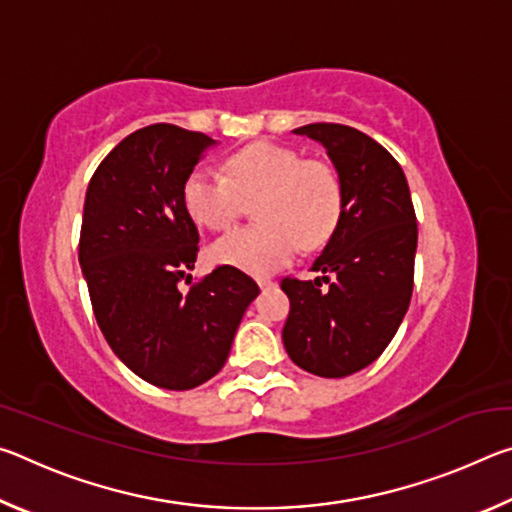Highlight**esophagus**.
<instances>
[{
    "label": "esophagus",
    "instance_id": "34e87169",
    "mask_svg": "<svg viewBox=\"0 0 512 512\" xmlns=\"http://www.w3.org/2000/svg\"><path fill=\"white\" fill-rule=\"evenodd\" d=\"M257 282H259V287H262V289H268V287H273V284H275L271 277H259Z\"/></svg>",
    "mask_w": 512,
    "mask_h": 512
}]
</instances>
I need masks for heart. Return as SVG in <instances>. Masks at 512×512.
<instances>
[{"mask_svg":"<svg viewBox=\"0 0 512 512\" xmlns=\"http://www.w3.org/2000/svg\"><path fill=\"white\" fill-rule=\"evenodd\" d=\"M189 216L210 230H228L255 201L262 223L232 230L210 248L216 264L271 273L300 244L318 248L334 235L343 210L339 173L323 160H305L289 146L255 142L228 158V176L212 167L189 173L183 187Z\"/></svg>","mask_w":512,"mask_h":512,"instance_id":"b5f03b06","label":"heart"}]
</instances>
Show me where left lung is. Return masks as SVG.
Listing matches in <instances>:
<instances>
[{
  "label": "left lung",
  "mask_w": 512,
  "mask_h": 512,
  "mask_svg": "<svg viewBox=\"0 0 512 512\" xmlns=\"http://www.w3.org/2000/svg\"><path fill=\"white\" fill-rule=\"evenodd\" d=\"M293 133L325 146L343 210L311 266L320 277L282 280L291 302L282 341L311 375L348 377L386 350L409 309L418 248L409 183L393 155L357 128L309 124Z\"/></svg>",
  "instance_id": "left-lung-1"
}]
</instances>
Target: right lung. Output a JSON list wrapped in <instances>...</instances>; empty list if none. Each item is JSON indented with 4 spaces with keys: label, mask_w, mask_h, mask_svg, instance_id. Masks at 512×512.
<instances>
[{
    "label": "right lung",
    "mask_w": 512,
    "mask_h": 512,
    "mask_svg": "<svg viewBox=\"0 0 512 512\" xmlns=\"http://www.w3.org/2000/svg\"><path fill=\"white\" fill-rule=\"evenodd\" d=\"M216 140L173 124L124 137L94 171L83 205L79 262L94 318L137 377L167 391L212 379L259 287L219 266L183 296L198 230L183 187Z\"/></svg>",
    "instance_id": "obj_1"
}]
</instances>
